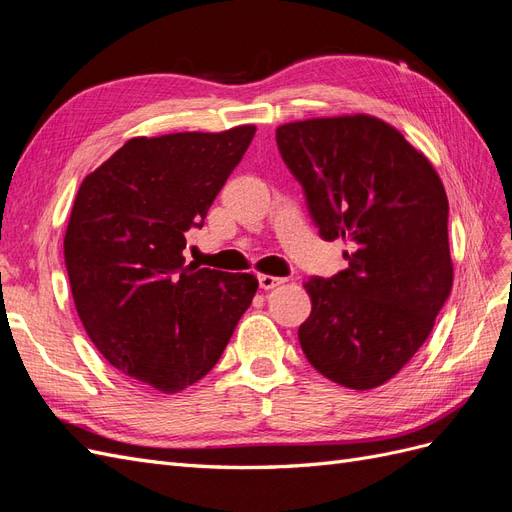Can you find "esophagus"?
Here are the masks:
<instances>
[{
    "label": "esophagus",
    "mask_w": 512,
    "mask_h": 512,
    "mask_svg": "<svg viewBox=\"0 0 512 512\" xmlns=\"http://www.w3.org/2000/svg\"><path fill=\"white\" fill-rule=\"evenodd\" d=\"M258 282H260V288H262V290H271V288H275V286L284 284V282H286V277H277V275H267V273H262V275L258 277Z\"/></svg>",
    "instance_id": "34e87169"
}]
</instances>
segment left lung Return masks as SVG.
I'll return each mask as SVG.
<instances>
[{"label": "left lung", "instance_id": "left-lung-1", "mask_svg": "<svg viewBox=\"0 0 512 512\" xmlns=\"http://www.w3.org/2000/svg\"><path fill=\"white\" fill-rule=\"evenodd\" d=\"M277 147L348 269L303 286L312 314L299 342L324 378L371 391L425 344L453 288L448 198L436 168L391 123L354 113L290 121Z\"/></svg>", "mask_w": 512, "mask_h": 512}]
</instances>
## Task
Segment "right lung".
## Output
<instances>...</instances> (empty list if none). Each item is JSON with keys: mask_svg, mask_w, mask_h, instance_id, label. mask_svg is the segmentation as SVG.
I'll return each mask as SVG.
<instances>
[{"mask_svg": "<svg viewBox=\"0 0 512 512\" xmlns=\"http://www.w3.org/2000/svg\"><path fill=\"white\" fill-rule=\"evenodd\" d=\"M256 126L134 136L89 173L68 220L72 299L94 346L143 389L175 395L207 376L252 305V273L185 265Z\"/></svg>", "mask_w": 512, "mask_h": 512, "instance_id": "right-lung-1", "label": "right lung"}]
</instances>
